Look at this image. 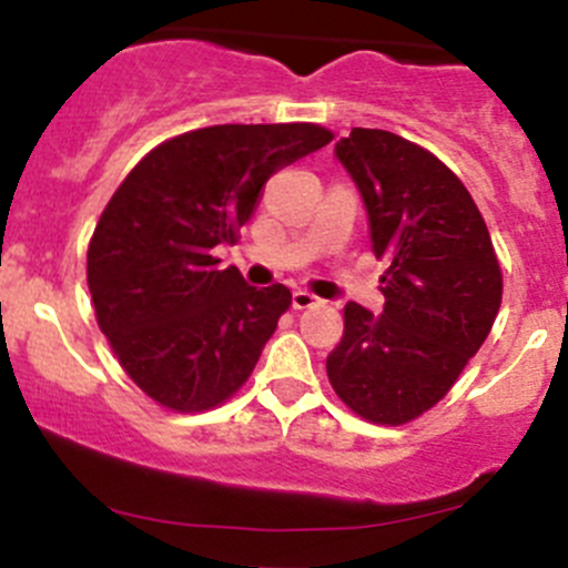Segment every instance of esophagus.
<instances>
[{
	"label": "esophagus",
	"instance_id": "1",
	"mask_svg": "<svg viewBox=\"0 0 568 568\" xmlns=\"http://www.w3.org/2000/svg\"><path fill=\"white\" fill-rule=\"evenodd\" d=\"M318 302L316 294H311V291L305 288H296L294 296H291V305L296 307V311H305V307H313Z\"/></svg>",
	"mask_w": 568,
	"mask_h": 568
}]
</instances>
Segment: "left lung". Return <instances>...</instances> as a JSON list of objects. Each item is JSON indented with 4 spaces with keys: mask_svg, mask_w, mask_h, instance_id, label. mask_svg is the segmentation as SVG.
<instances>
[{
    "mask_svg": "<svg viewBox=\"0 0 568 568\" xmlns=\"http://www.w3.org/2000/svg\"><path fill=\"white\" fill-rule=\"evenodd\" d=\"M335 158L368 213L372 250L388 257L379 316L344 307L327 377L374 424H405L447 396L503 305V272L466 185L433 152L388 130L352 126Z\"/></svg>",
    "mask_w": 568,
    "mask_h": 568,
    "instance_id": "1",
    "label": "left lung"
}]
</instances>
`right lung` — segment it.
I'll list each match as a JSON object with an SVG mask.
<instances>
[{
    "label": "right lung",
    "mask_w": 568,
    "mask_h": 568,
    "mask_svg": "<svg viewBox=\"0 0 568 568\" xmlns=\"http://www.w3.org/2000/svg\"><path fill=\"white\" fill-rule=\"evenodd\" d=\"M329 141L305 121L202 126L155 146L110 196L88 288L121 368L158 405L211 410L246 383L291 291L252 288L216 250L235 244L274 172Z\"/></svg>",
    "instance_id": "1"
}]
</instances>
